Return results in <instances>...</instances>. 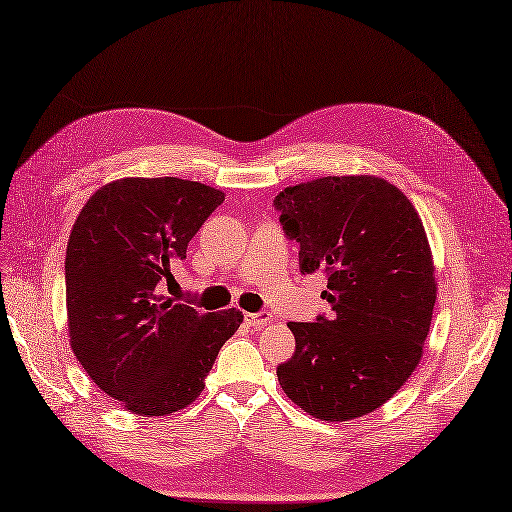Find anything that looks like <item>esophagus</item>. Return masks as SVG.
<instances>
[{
    "label": "esophagus",
    "instance_id": "obj_1",
    "mask_svg": "<svg viewBox=\"0 0 512 512\" xmlns=\"http://www.w3.org/2000/svg\"><path fill=\"white\" fill-rule=\"evenodd\" d=\"M246 323L253 325V328H264V325L270 323V314L268 312H250L246 314Z\"/></svg>",
    "mask_w": 512,
    "mask_h": 512
}]
</instances>
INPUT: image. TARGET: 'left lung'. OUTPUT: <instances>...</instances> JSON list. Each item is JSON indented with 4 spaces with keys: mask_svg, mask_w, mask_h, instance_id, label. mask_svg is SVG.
Wrapping results in <instances>:
<instances>
[{
    "mask_svg": "<svg viewBox=\"0 0 512 512\" xmlns=\"http://www.w3.org/2000/svg\"><path fill=\"white\" fill-rule=\"evenodd\" d=\"M299 242L301 273L325 268L330 317L288 323L297 350L277 367L312 418L345 422L383 407L416 372L436 306V266L416 206L376 176H328L275 198Z\"/></svg>",
    "mask_w": 512,
    "mask_h": 512,
    "instance_id": "1",
    "label": "left lung"
}]
</instances>
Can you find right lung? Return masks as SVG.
Masks as SVG:
<instances>
[{"instance_id":"add662e5","label":"right lung","mask_w":512,"mask_h":512,"mask_svg":"<svg viewBox=\"0 0 512 512\" xmlns=\"http://www.w3.org/2000/svg\"><path fill=\"white\" fill-rule=\"evenodd\" d=\"M220 189L182 178H121L85 202L65 250L74 356L107 396L154 418L202 394L244 314L198 312L160 295L217 206Z\"/></svg>"}]
</instances>
